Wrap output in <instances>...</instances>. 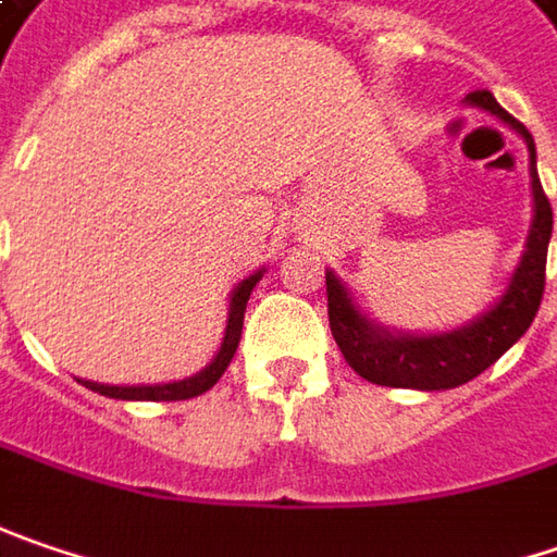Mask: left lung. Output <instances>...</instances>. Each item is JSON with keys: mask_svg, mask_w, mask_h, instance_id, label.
Wrapping results in <instances>:
<instances>
[{"mask_svg": "<svg viewBox=\"0 0 557 557\" xmlns=\"http://www.w3.org/2000/svg\"><path fill=\"white\" fill-rule=\"evenodd\" d=\"M467 103L502 119L527 141L530 180H533V223H530L527 248L507 283L505 296L470 324L442 334H394L369 321L359 311L344 280L327 271L324 280H327L331 334L349 369L381 387H412V391L460 387L475 375H482L488 366H495L527 334V327L540 311L542 289H545V258L552 239V205L542 191L540 173H536V141L523 122H517L507 110H502L492 90H473Z\"/></svg>", "mask_w": 557, "mask_h": 557, "instance_id": "8db88e82", "label": "left lung"}]
</instances>
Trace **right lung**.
I'll list each match as a JSON object with an SVG mask.
<instances>
[{
  "label": "right lung",
  "instance_id": "right-lung-1",
  "mask_svg": "<svg viewBox=\"0 0 557 557\" xmlns=\"http://www.w3.org/2000/svg\"><path fill=\"white\" fill-rule=\"evenodd\" d=\"M264 271H255L251 277H246L230 296V318H226V334L223 344L216 349V356L211 359V366H205L198 375L182 377V381H170V384H135V387H119V384H97V381H82L84 387L103 394V397H115V400H188L198 397L205 391H211L213 384L220 381V375L226 372V366L236 356V346L243 337V318H246V302L255 289V283L261 280Z\"/></svg>",
  "mask_w": 557,
  "mask_h": 557
}]
</instances>
